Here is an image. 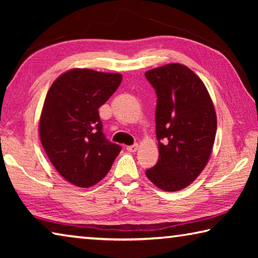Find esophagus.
I'll use <instances>...</instances> for the list:
<instances>
[{"instance_id":"obj_1","label":"esophagus","mask_w":258,"mask_h":258,"mask_svg":"<svg viewBox=\"0 0 258 258\" xmlns=\"http://www.w3.org/2000/svg\"><path fill=\"white\" fill-rule=\"evenodd\" d=\"M138 148H139V146L137 145V143H135V145H132V146H127V147H126V150L130 151V152H135V151L138 150Z\"/></svg>"}]
</instances>
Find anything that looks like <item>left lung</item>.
Instances as JSON below:
<instances>
[{
  "label": "left lung",
  "instance_id": "left-lung-1",
  "mask_svg": "<svg viewBox=\"0 0 258 258\" xmlns=\"http://www.w3.org/2000/svg\"><path fill=\"white\" fill-rule=\"evenodd\" d=\"M157 95L156 137L159 158L146 171L164 191H178L195 181L211 157L216 134V112L206 86L180 63L147 72Z\"/></svg>",
  "mask_w": 258,
  "mask_h": 258
}]
</instances>
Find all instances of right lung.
I'll return each mask as SVG.
<instances>
[{
  "mask_svg": "<svg viewBox=\"0 0 258 258\" xmlns=\"http://www.w3.org/2000/svg\"><path fill=\"white\" fill-rule=\"evenodd\" d=\"M120 74L72 69L53 82L40 119V138L61 176L87 187L107 175L121 147L102 131L98 109L120 85Z\"/></svg>",
  "mask_w": 258,
  "mask_h": 258,
  "instance_id": "1",
  "label": "right lung"
}]
</instances>
